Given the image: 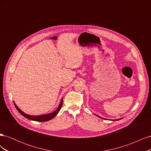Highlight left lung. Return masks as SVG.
<instances>
[{
  "mask_svg": "<svg viewBox=\"0 0 151 151\" xmlns=\"http://www.w3.org/2000/svg\"><path fill=\"white\" fill-rule=\"evenodd\" d=\"M99 118H101V117H100V116H99ZM103 119H104V118H103Z\"/></svg>",
  "mask_w": 151,
  "mask_h": 151,
  "instance_id": "8db88e82",
  "label": "left lung"
}]
</instances>
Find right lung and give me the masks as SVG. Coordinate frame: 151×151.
Here are the masks:
<instances>
[{"label":"right lung","instance_id":"obj_1","mask_svg":"<svg viewBox=\"0 0 151 151\" xmlns=\"http://www.w3.org/2000/svg\"><path fill=\"white\" fill-rule=\"evenodd\" d=\"M62 102H63V99H62L61 102L60 103V105H59L58 108L56 109L55 111H53V113H49V114H46V115H38V116H33V115H28V114H26L23 111H22L21 109L16 106V104L14 103V106H15L16 108L17 109V110L20 113L21 115H22L25 118H28V119L31 120H33V121H36V122H47V121L52 120V118H53L55 116L57 115L58 113L59 112V111L60 110V109L62 108Z\"/></svg>","mask_w":151,"mask_h":151}]
</instances>
